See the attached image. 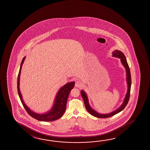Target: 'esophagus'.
<instances>
[{
    "label": "esophagus",
    "mask_w": 150,
    "mask_h": 150,
    "mask_svg": "<svg viewBox=\"0 0 150 150\" xmlns=\"http://www.w3.org/2000/svg\"><path fill=\"white\" fill-rule=\"evenodd\" d=\"M81 85H82V83H81V82L80 81H76L75 82V86L76 87H80L81 86Z\"/></svg>",
    "instance_id": "esophagus-1"
}]
</instances>
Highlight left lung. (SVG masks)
Listing matches in <instances>:
<instances>
[{
    "mask_svg": "<svg viewBox=\"0 0 150 150\" xmlns=\"http://www.w3.org/2000/svg\"><path fill=\"white\" fill-rule=\"evenodd\" d=\"M112 57H117L120 59V61L123 65V66L125 68V71H126V81L128 86V89L127 91V93L125 94V97L124 98L122 105H121L118 109H117L113 111L110 113H106V114H101V113L97 112L95 110L93 109L91 107L89 103L88 98L87 95L85 91L81 90V91L82 98L83 99V102L85 103V106L86 107L87 110L88 111L89 113L91 115H93L95 117L98 118H106L110 117L111 116L115 115L116 114L121 112V111L124 109L125 106H127L128 103L129 97H130V90H131V74H130V69L128 65V63L126 59V57L124 54L122 52L119 50H115L112 53Z\"/></svg>",
    "mask_w": 150,
    "mask_h": 150,
    "instance_id": "1",
    "label": "left lung"
}]
</instances>
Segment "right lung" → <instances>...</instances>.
<instances>
[{
    "mask_svg": "<svg viewBox=\"0 0 150 150\" xmlns=\"http://www.w3.org/2000/svg\"><path fill=\"white\" fill-rule=\"evenodd\" d=\"M25 57H23L21 63L20 65V70L18 76L17 89L18 93L20 99V100L22 103L23 106L27 111L28 114L32 117L41 121H52L56 120L61 118L63 115L67 107V103L69 94L71 89L73 88L75 82L71 81L65 84L60 88L58 91L56 97L54 100V104L51 109L47 112L44 113H38L35 112L31 110L25 104L22 98V95L20 91V76L21 71L22 69V66Z\"/></svg>",
    "mask_w": 150,
    "mask_h": 150,
    "instance_id": "1",
    "label": "right lung"
}]
</instances>
